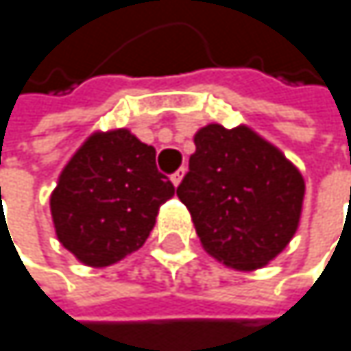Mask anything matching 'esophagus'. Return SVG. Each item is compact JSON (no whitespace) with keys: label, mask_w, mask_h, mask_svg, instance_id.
<instances>
[{"label":"esophagus","mask_w":351,"mask_h":351,"mask_svg":"<svg viewBox=\"0 0 351 351\" xmlns=\"http://www.w3.org/2000/svg\"><path fill=\"white\" fill-rule=\"evenodd\" d=\"M185 170H187V168H185V166H181V168H179L177 172H174L172 177H170V181L174 183V187H177V185H179V183L183 181V177H185Z\"/></svg>","instance_id":"1"}]
</instances>
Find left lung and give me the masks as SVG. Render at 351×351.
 <instances>
[{"mask_svg":"<svg viewBox=\"0 0 351 351\" xmlns=\"http://www.w3.org/2000/svg\"><path fill=\"white\" fill-rule=\"evenodd\" d=\"M193 141L177 195L204 250L237 270L268 264L298 231L306 191L300 170L247 127L208 124Z\"/></svg>","mask_w":351,"mask_h":351,"instance_id":"1","label":"left lung"}]
</instances>
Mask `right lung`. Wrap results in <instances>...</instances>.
Wrapping results in <instances>:
<instances>
[{
    "label": "right lung",
    "mask_w": 351,
    "mask_h": 351,
    "mask_svg": "<svg viewBox=\"0 0 351 351\" xmlns=\"http://www.w3.org/2000/svg\"><path fill=\"white\" fill-rule=\"evenodd\" d=\"M174 185L156 149L131 131L93 133L64 166L49 197L60 243L87 266H110L139 250Z\"/></svg>",
    "instance_id": "add662e5"
}]
</instances>
